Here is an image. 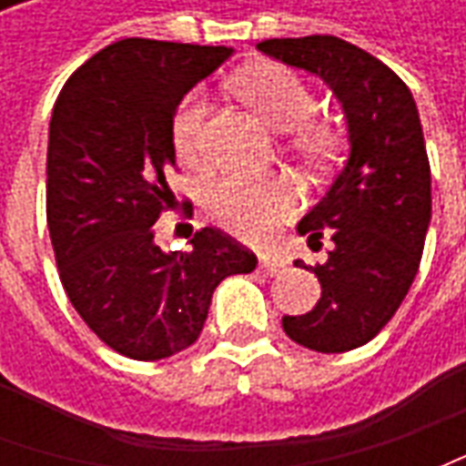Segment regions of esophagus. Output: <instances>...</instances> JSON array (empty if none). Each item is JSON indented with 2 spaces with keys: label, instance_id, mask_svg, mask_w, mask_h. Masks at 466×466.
Here are the masks:
<instances>
[{
  "label": "esophagus",
  "instance_id": "obj_1",
  "mask_svg": "<svg viewBox=\"0 0 466 466\" xmlns=\"http://www.w3.org/2000/svg\"><path fill=\"white\" fill-rule=\"evenodd\" d=\"M282 267H284V262H282V259H277V257H262V259H259V269H262L267 277H274V274H279V272H282Z\"/></svg>",
  "mask_w": 466,
  "mask_h": 466
}]
</instances>
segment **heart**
I'll use <instances>...</instances> for the list:
<instances>
[{"label": "heart", "instance_id": "heart-1", "mask_svg": "<svg viewBox=\"0 0 466 466\" xmlns=\"http://www.w3.org/2000/svg\"><path fill=\"white\" fill-rule=\"evenodd\" d=\"M234 89L274 129H289L287 144L302 162L322 167L342 147V134L329 119L314 115L317 96L302 76L287 66H257L234 79ZM209 99L192 89L172 116L174 152L197 162L204 152V122ZM294 194L274 179L247 172L217 174L207 184V212L224 229L259 239L292 212Z\"/></svg>", "mask_w": 466, "mask_h": 466}]
</instances>
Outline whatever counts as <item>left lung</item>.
Returning <instances> with one entry per match:
<instances>
[{"label": "left lung", "mask_w": 466, "mask_h": 466, "mask_svg": "<svg viewBox=\"0 0 466 466\" xmlns=\"http://www.w3.org/2000/svg\"><path fill=\"white\" fill-rule=\"evenodd\" d=\"M257 46L284 65L322 76L350 119V162L299 222L309 244L324 234L334 242L327 264L314 269L322 297L312 312L284 317L282 327L307 350H357L394 317L420 269L431 217L420 112L410 86L390 66L339 36L264 39Z\"/></svg>", "instance_id": "1"}]
</instances>
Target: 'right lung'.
Instances as JSON below:
<instances>
[{
    "label": "right lung",
    "mask_w": 466,
    "mask_h": 466,
    "mask_svg": "<svg viewBox=\"0 0 466 466\" xmlns=\"http://www.w3.org/2000/svg\"><path fill=\"white\" fill-rule=\"evenodd\" d=\"M232 49L159 39L105 46L59 92L46 152V224L69 302L129 360L172 357L197 342L214 289L257 267L214 227L189 252L164 254L154 222L177 204L172 116ZM192 217V202H182Z\"/></svg>",
    "instance_id": "obj_1"
}]
</instances>
